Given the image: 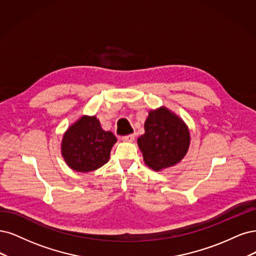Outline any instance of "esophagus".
<instances>
[{
  "mask_svg": "<svg viewBox=\"0 0 256 256\" xmlns=\"http://www.w3.org/2000/svg\"><path fill=\"white\" fill-rule=\"evenodd\" d=\"M121 139L124 142H133L134 139H135V136L134 135H128V136H123Z\"/></svg>",
  "mask_w": 256,
  "mask_h": 256,
  "instance_id": "1",
  "label": "esophagus"
}]
</instances>
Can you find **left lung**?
<instances>
[{
  "label": "left lung",
  "mask_w": 256,
  "mask_h": 256,
  "mask_svg": "<svg viewBox=\"0 0 256 256\" xmlns=\"http://www.w3.org/2000/svg\"><path fill=\"white\" fill-rule=\"evenodd\" d=\"M144 162L154 171L180 162L190 146L186 123L164 106L151 110L144 122V134L137 139Z\"/></svg>",
  "instance_id": "8db88e82"
}]
</instances>
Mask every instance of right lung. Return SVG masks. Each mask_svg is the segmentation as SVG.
<instances>
[{
	"label": "right lung",
	"mask_w": 256,
	"mask_h": 256,
	"mask_svg": "<svg viewBox=\"0 0 256 256\" xmlns=\"http://www.w3.org/2000/svg\"><path fill=\"white\" fill-rule=\"evenodd\" d=\"M117 138L104 130L96 116L84 114L64 133L60 149L68 167L76 172H90L108 162Z\"/></svg>",
	"instance_id": "obj_1"
}]
</instances>
